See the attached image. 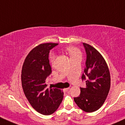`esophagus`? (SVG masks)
<instances>
[{
  "instance_id": "34e87169",
  "label": "esophagus",
  "mask_w": 125,
  "mask_h": 125,
  "mask_svg": "<svg viewBox=\"0 0 125 125\" xmlns=\"http://www.w3.org/2000/svg\"><path fill=\"white\" fill-rule=\"evenodd\" d=\"M69 87H68V88H65V89H63V90L65 92H67V91H68V90H69Z\"/></svg>"
}]
</instances>
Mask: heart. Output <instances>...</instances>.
Instances as JSON below:
<instances>
[{
    "mask_svg": "<svg viewBox=\"0 0 125 125\" xmlns=\"http://www.w3.org/2000/svg\"><path fill=\"white\" fill-rule=\"evenodd\" d=\"M66 50L67 52H69L71 60L78 58L81 59V57H82V52H81V50H80L79 48H77V47L71 46V47H67ZM49 59L52 65H54L55 62V59H56V55L54 54L51 53L50 54Z\"/></svg>",
    "mask_w": 125,
    "mask_h": 125,
    "instance_id": "obj_1",
    "label": "heart"
}]
</instances>
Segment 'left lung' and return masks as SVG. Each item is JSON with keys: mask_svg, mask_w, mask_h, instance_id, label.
<instances>
[{"mask_svg": "<svg viewBox=\"0 0 125 125\" xmlns=\"http://www.w3.org/2000/svg\"><path fill=\"white\" fill-rule=\"evenodd\" d=\"M87 59L82 80H86V88L80 87L79 96L75 102L83 111L92 113L104 104L110 89L111 78L108 67L101 53L89 44L83 43Z\"/></svg>", "mask_w": 125, "mask_h": 125, "instance_id": "8db88e82", "label": "left lung"}]
</instances>
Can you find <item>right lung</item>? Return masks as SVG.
<instances>
[{"instance_id": "1", "label": "right lung", "mask_w": 125, "mask_h": 125, "mask_svg": "<svg viewBox=\"0 0 125 125\" xmlns=\"http://www.w3.org/2000/svg\"><path fill=\"white\" fill-rule=\"evenodd\" d=\"M57 43H44L29 52L22 67L21 84L30 104L43 115L56 111L63 98V92L56 88H47L45 80L52 73L48 56Z\"/></svg>"}]
</instances>
